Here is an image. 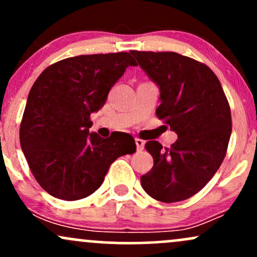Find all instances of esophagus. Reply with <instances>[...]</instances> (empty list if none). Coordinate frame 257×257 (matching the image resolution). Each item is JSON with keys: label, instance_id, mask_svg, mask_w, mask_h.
<instances>
[{"label": "esophagus", "instance_id": "esophagus-1", "mask_svg": "<svg viewBox=\"0 0 257 257\" xmlns=\"http://www.w3.org/2000/svg\"><path fill=\"white\" fill-rule=\"evenodd\" d=\"M135 144H137L138 151H141V150H144V145H145V141L141 140V139L137 138V139H135Z\"/></svg>", "mask_w": 257, "mask_h": 257}]
</instances>
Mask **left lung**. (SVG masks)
I'll return each instance as SVG.
<instances>
[{
	"label": "left lung",
	"mask_w": 257,
	"mask_h": 257,
	"mask_svg": "<svg viewBox=\"0 0 257 257\" xmlns=\"http://www.w3.org/2000/svg\"><path fill=\"white\" fill-rule=\"evenodd\" d=\"M131 53L161 91L157 117L178 134L169 149L147 141L153 167L141 186L159 202L185 200L208 184L225 158L232 132L228 101L204 64L174 52Z\"/></svg>",
	"instance_id": "1"
}]
</instances>
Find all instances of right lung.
<instances>
[{"label": "right lung", "mask_w": 257, "mask_h": 257, "mask_svg": "<svg viewBox=\"0 0 257 257\" xmlns=\"http://www.w3.org/2000/svg\"><path fill=\"white\" fill-rule=\"evenodd\" d=\"M128 66L129 53L78 55L51 65L38 76L20 124V145L35 179L63 200L95 192L112 162L137 151L134 138L108 139L89 132V116L104 106L111 87Z\"/></svg>", "instance_id": "obj_1"}]
</instances>
